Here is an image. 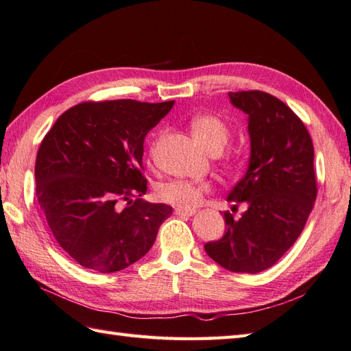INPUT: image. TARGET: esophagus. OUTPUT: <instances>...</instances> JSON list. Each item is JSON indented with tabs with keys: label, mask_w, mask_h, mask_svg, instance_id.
Listing matches in <instances>:
<instances>
[{
	"label": "esophagus",
	"mask_w": 351,
	"mask_h": 351,
	"mask_svg": "<svg viewBox=\"0 0 351 351\" xmlns=\"http://www.w3.org/2000/svg\"><path fill=\"white\" fill-rule=\"evenodd\" d=\"M177 216H193L195 215V210H184V208H176Z\"/></svg>",
	"instance_id": "esophagus-1"
}]
</instances>
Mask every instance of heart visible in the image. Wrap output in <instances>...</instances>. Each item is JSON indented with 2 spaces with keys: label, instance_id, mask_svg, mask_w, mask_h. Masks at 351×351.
<instances>
[{
  "label": "heart",
  "instance_id": "b5f03b06",
  "mask_svg": "<svg viewBox=\"0 0 351 351\" xmlns=\"http://www.w3.org/2000/svg\"><path fill=\"white\" fill-rule=\"evenodd\" d=\"M191 132L197 143L208 153H219L230 138V128L221 117L213 114H199L191 120ZM210 192L207 182L169 180L158 186V197L167 204L177 208L192 210L202 202Z\"/></svg>",
  "mask_w": 351,
  "mask_h": 351
}]
</instances>
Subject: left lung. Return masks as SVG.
I'll return each mask as SVG.
<instances>
[{"instance_id": "obj_1", "label": "left lung", "mask_w": 351, "mask_h": 351, "mask_svg": "<svg viewBox=\"0 0 351 351\" xmlns=\"http://www.w3.org/2000/svg\"><path fill=\"white\" fill-rule=\"evenodd\" d=\"M247 114L251 158L243 178L232 188L227 231L204 245L207 255L236 274H258L274 266L298 240L317 198L314 145L305 124L282 100L251 90L228 93Z\"/></svg>"}]
</instances>
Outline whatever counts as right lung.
I'll list each match as a JSON object with an SVG mask.
<instances>
[{"label":"right lung","instance_id":"obj_1","mask_svg":"<svg viewBox=\"0 0 351 351\" xmlns=\"http://www.w3.org/2000/svg\"><path fill=\"white\" fill-rule=\"evenodd\" d=\"M173 105L82 102L45 135L34 169L37 202L58 245L82 267L100 274L126 269L150 251L173 215V207L139 198L147 192L145 135Z\"/></svg>","mask_w":351,"mask_h":351}]
</instances>
